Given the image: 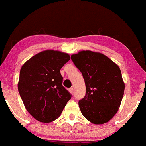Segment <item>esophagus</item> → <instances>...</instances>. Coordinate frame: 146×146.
Segmentation results:
<instances>
[{"instance_id": "esophagus-1", "label": "esophagus", "mask_w": 146, "mask_h": 146, "mask_svg": "<svg viewBox=\"0 0 146 146\" xmlns=\"http://www.w3.org/2000/svg\"><path fill=\"white\" fill-rule=\"evenodd\" d=\"M69 91H70V92L72 94H73L74 92V90L73 88H70L69 89Z\"/></svg>"}]
</instances>
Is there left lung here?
I'll return each instance as SVG.
<instances>
[{
	"instance_id": "left-lung-1",
	"label": "left lung",
	"mask_w": 146,
	"mask_h": 146,
	"mask_svg": "<svg viewBox=\"0 0 146 146\" xmlns=\"http://www.w3.org/2000/svg\"><path fill=\"white\" fill-rule=\"evenodd\" d=\"M82 74L86 95L79 100L82 115L94 124L109 121L118 111L125 84L118 66L103 54L83 50L71 56Z\"/></svg>"
}]
</instances>
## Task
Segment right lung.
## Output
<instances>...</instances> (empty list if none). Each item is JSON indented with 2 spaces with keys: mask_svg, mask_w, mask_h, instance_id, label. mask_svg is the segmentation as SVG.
Returning <instances> with one entry per match:
<instances>
[{
  "mask_svg": "<svg viewBox=\"0 0 146 146\" xmlns=\"http://www.w3.org/2000/svg\"><path fill=\"white\" fill-rule=\"evenodd\" d=\"M70 59L68 54L47 50L31 58L21 67L19 92L27 110L40 122L57 119L71 98L62 86L60 74Z\"/></svg>",
  "mask_w": 146,
  "mask_h": 146,
  "instance_id": "add662e5",
  "label": "right lung"
}]
</instances>
